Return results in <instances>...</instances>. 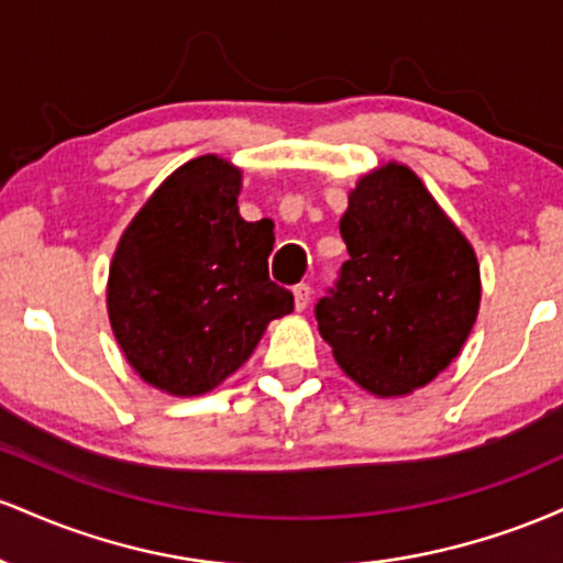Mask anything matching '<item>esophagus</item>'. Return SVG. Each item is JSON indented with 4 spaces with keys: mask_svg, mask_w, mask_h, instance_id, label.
Masks as SVG:
<instances>
[{
    "mask_svg": "<svg viewBox=\"0 0 563 563\" xmlns=\"http://www.w3.org/2000/svg\"><path fill=\"white\" fill-rule=\"evenodd\" d=\"M309 299H312V288L307 286V283H299V286L294 288V303H296V309H307L309 307Z\"/></svg>",
    "mask_w": 563,
    "mask_h": 563,
    "instance_id": "1",
    "label": "esophagus"
}]
</instances>
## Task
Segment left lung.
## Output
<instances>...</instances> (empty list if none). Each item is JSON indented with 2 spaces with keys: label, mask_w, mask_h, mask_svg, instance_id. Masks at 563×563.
Returning a JSON list of instances; mask_svg holds the SVG:
<instances>
[{
  "label": "left lung",
  "mask_w": 563,
  "mask_h": 563,
  "mask_svg": "<svg viewBox=\"0 0 563 563\" xmlns=\"http://www.w3.org/2000/svg\"><path fill=\"white\" fill-rule=\"evenodd\" d=\"M349 260L314 307L335 363L376 397L434 380L479 314V262L416 172L386 164L360 177L341 217Z\"/></svg>",
  "instance_id": "8db88e82"
}]
</instances>
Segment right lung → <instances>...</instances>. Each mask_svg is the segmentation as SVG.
I'll return each instance as SVG.
<instances>
[{
  "label": "right lung",
  "mask_w": 563,
  "mask_h": 563,
  "mask_svg": "<svg viewBox=\"0 0 563 563\" xmlns=\"http://www.w3.org/2000/svg\"><path fill=\"white\" fill-rule=\"evenodd\" d=\"M241 169L219 156L179 166L121 235L108 318L142 380L174 397L211 391L251 357L294 294L269 280L273 222L238 211Z\"/></svg>",
  "instance_id": "1"
}]
</instances>
